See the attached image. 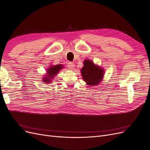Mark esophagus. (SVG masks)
<instances>
[{
    "label": "esophagus",
    "instance_id": "obj_1",
    "mask_svg": "<svg viewBox=\"0 0 150 150\" xmlns=\"http://www.w3.org/2000/svg\"><path fill=\"white\" fill-rule=\"evenodd\" d=\"M74 67H75V65L73 62H69L68 64V68L70 70H73V69H74Z\"/></svg>",
    "mask_w": 150,
    "mask_h": 150
}]
</instances>
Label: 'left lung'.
<instances>
[{
	"label": "left lung",
	"mask_w": 150,
	"mask_h": 150,
	"mask_svg": "<svg viewBox=\"0 0 150 150\" xmlns=\"http://www.w3.org/2000/svg\"><path fill=\"white\" fill-rule=\"evenodd\" d=\"M82 78L88 86H97L103 80L104 69L94 64L90 60L86 59L83 61V67L81 69Z\"/></svg>",
	"instance_id": "1"
}]
</instances>
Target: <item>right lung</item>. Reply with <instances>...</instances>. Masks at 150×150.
Listing matches in <instances>:
<instances>
[{
	"label": "right lung",
	"mask_w": 150,
	"mask_h": 150,
	"mask_svg": "<svg viewBox=\"0 0 150 150\" xmlns=\"http://www.w3.org/2000/svg\"><path fill=\"white\" fill-rule=\"evenodd\" d=\"M63 68L62 64H57L54 66H50L49 68L47 69V74L45 75L44 77H43L44 82H46L47 83H51L54 77L57 74L58 72Z\"/></svg>",
	"instance_id": "obj_1"
}]
</instances>
